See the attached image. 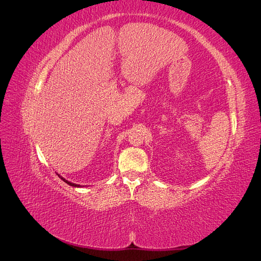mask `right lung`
Segmentation results:
<instances>
[{
    "label": "right lung",
    "mask_w": 261,
    "mask_h": 261,
    "mask_svg": "<svg viewBox=\"0 0 261 261\" xmlns=\"http://www.w3.org/2000/svg\"><path fill=\"white\" fill-rule=\"evenodd\" d=\"M58 175H59V174H58ZM59 177H60L61 179H63V180H64V181H65V183H66V184H68L69 186H73V187H82L81 185H78V184H74V183H72V181H68V180H67V179H65L64 177H62L61 175H59Z\"/></svg>",
    "instance_id": "1"
}]
</instances>
